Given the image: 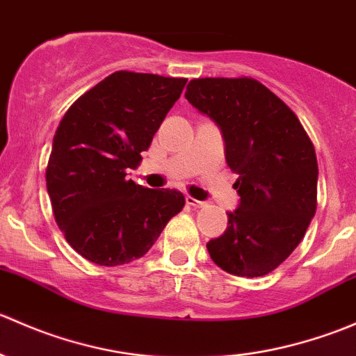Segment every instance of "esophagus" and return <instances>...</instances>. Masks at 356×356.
I'll return each mask as SVG.
<instances>
[{"label": "esophagus", "instance_id": "34e87169", "mask_svg": "<svg viewBox=\"0 0 356 356\" xmlns=\"http://www.w3.org/2000/svg\"><path fill=\"white\" fill-rule=\"evenodd\" d=\"M186 203L191 204V207H196V208H201L204 207V201H200V200H195L193 196H186Z\"/></svg>", "mask_w": 356, "mask_h": 356}]
</instances>
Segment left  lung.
<instances>
[{
  "mask_svg": "<svg viewBox=\"0 0 356 356\" xmlns=\"http://www.w3.org/2000/svg\"><path fill=\"white\" fill-rule=\"evenodd\" d=\"M186 99L220 129L238 174L239 204L208 253L232 275L268 274L300 245L317 210L314 145L289 106L254 79H193Z\"/></svg>",
  "mask_w": 356,
  "mask_h": 356,
  "instance_id": "8db88e82",
  "label": "left lung"
}]
</instances>
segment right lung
Segmentation results:
<instances>
[{"instance_id":"add662e5","label":"right lung","mask_w":356,"mask_h":356,"mask_svg":"<svg viewBox=\"0 0 356 356\" xmlns=\"http://www.w3.org/2000/svg\"><path fill=\"white\" fill-rule=\"evenodd\" d=\"M188 79L118 70L81 96L53 138L46 188L68 245L115 267L138 260L184 207L175 189L127 179Z\"/></svg>"}]
</instances>
